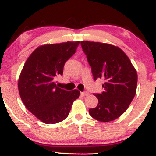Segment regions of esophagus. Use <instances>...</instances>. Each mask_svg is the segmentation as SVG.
<instances>
[{
    "label": "esophagus",
    "instance_id": "34e87169",
    "mask_svg": "<svg viewBox=\"0 0 156 156\" xmlns=\"http://www.w3.org/2000/svg\"><path fill=\"white\" fill-rule=\"evenodd\" d=\"M80 94H81L83 96H88L89 93L88 92H80Z\"/></svg>",
    "mask_w": 156,
    "mask_h": 156
}]
</instances>
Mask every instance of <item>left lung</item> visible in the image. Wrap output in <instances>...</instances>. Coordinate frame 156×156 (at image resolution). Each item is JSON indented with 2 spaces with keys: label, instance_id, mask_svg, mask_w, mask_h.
Masks as SVG:
<instances>
[{
  "label": "left lung",
  "instance_id": "obj_1",
  "mask_svg": "<svg viewBox=\"0 0 156 156\" xmlns=\"http://www.w3.org/2000/svg\"><path fill=\"white\" fill-rule=\"evenodd\" d=\"M82 49L92 67L94 79L103 78L104 91L94 94L96 108L89 110L94 119L110 122L117 119L133 101L137 87V73L127 55L117 46L81 41Z\"/></svg>",
  "mask_w": 156,
  "mask_h": 156
}]
</instances>
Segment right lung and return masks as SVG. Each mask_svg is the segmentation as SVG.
Here are the masks:
<instances>
[{
    "instance_id": "1",
    "label": "right lung",
    "mask_w": 156,
    "mask_h": 156,
    "mask_svg": "<svg viewBox=\"0 0 156 156\" xmlns=\"http://www.w3.org/2000/svg\"><path fill=\"white\" fill-rule=\"evenodd\" d=\"M79 43L76 41L39 46L23 66L18 80L20 96L27 109L42 122L55 124L65 119L80 95L77 89L66 91L55 83Z\"/></svg>"
}]
</instances>
